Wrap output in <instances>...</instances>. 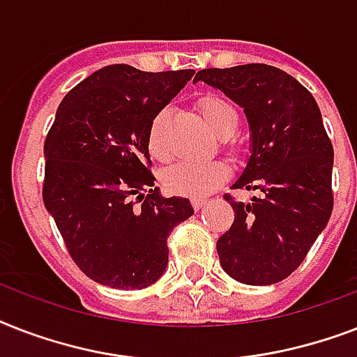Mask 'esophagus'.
Here are the masks:
<instances>
[{
    "mask_svg": "<svg viewBox=\"0 0 357 357\" xmlns=\"http://www.w3.org/2000/svg\"><path fill=\"white\" fill-rule=\"evenodd\" d=\"M190 204H192V207L198 211V209H202V207L206 206L207 198H190Z\"/></svg>",
    "mask_w": 357,
    "mask_h": 357,
    "instance_id": "1",
    "label": "esophagus"
}]
</instances>
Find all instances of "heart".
<instances>
[{
	"mask_svg": "<svg viewBox=\"0 0 357 357\" xmlns=\"http://www.w3.org/2000/svg\"><path fill=\"white\" fill-rule=\"evenodd\" d=\"M198 109L202 116L211 128V131L220 139H226L237 128L238 116L234 105L217 94H207L198 100ZM165 123L167 113H159L151 119L148 128V150L157 161H167L170 157L167 139H165ZM229 176V168L222 161L211 162H179L162 174V183L174 195L204 196L217 189Z\"/></svg>",
	"mask_w": 357,
	"mask_h": 357,
	"instance_id": "obj_1",
	"label": "heart"
}]
</instances>
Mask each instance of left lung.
<instances>
[{"label": "left lung", "mask_w": 357, "mask_h": 357, "mask_svg": "<svg viewBox=\"0 0 357 357\" xmlns=\"http://www.w3.org/2000/svg\"><path fill=\"white\" fill-rule=\"evenodd\" d=\"M195 81L243 107L250 157L234 189L257 190L234 207L231 228L217 241L220 265L246 285H271L298 268L333 209V146L311 92L268 64L207 68Z\"/></svg>", "instance_id": "obj_1"}]
</instances>
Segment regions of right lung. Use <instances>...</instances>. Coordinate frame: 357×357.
I'll return each mask as SVG.
<instances>
[{
    "label": "right lung",
    "instance_id": "add662e5",
    "mask_svg": "<svg viewBox=\"0 0 357 357\" xmlns=\"http://www.w3.org/2000/svg\"><path fill=\"white\" fill-rule=\"evenodd\" d=\"M195 70H98L64 96L44 142L42 198L72 259L94 282L144 289L168 265L167 238L195 213L150 172L148 128Z\"/></svg>",
    "mask_w": 357,
    "mask_h": 357
}]
</instances>
